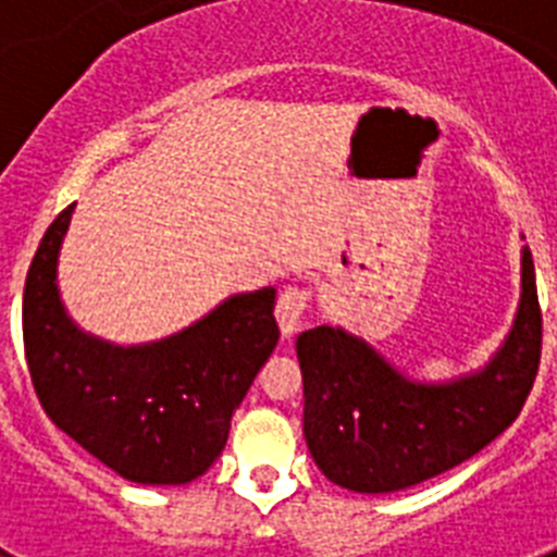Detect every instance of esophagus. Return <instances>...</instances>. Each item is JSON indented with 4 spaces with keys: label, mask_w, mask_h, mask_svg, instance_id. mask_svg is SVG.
I'll return each mask as SVG.
<instances>
[{
    "label": "esophagus",
    "mask_w": 557,
    "mask_h": 557,
    "mask_svg": "<svg viewBox=\"0 0 557 557\" xmlns=\"http://www.w3.org/2000/svg\"><path fill=\"white\" fill-rule=\"evenodd\" d=\"M309 309V289L287 287L275 304V321L282 326L284 337H293L304 323V314Z\"/></svg>",
    "instance_id": "34e87169"
}]
</instances>
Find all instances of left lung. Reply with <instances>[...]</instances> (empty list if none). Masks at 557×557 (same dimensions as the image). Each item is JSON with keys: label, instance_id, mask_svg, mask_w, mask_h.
I'll list each match as a JSON object with an SVG mask.
<instances>
[{"label": "left lung", "instance_id": "8db88e82", "mask_svg": "<svg viewBox=\"0 0 557 557\" xmlns=\"http://www.w3.org/2000/svg\"><path fill=\"white\" fill-rule=\"evenodd\" d=\"M304 435L332 482L391 494L469 460L519 418L541 362V307L530 248L510 334L482 371L412 382L362 337L334 326L298 334Z\"/></svg>", "mask_w": 557, "mask_h": 557}]
</instances>
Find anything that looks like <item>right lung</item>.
I'll list each match as a JSON object with an SVG mask.
<instances>
[{
	"label": "right lung",
	"mask_w": 557,
	"mask_h": 557,
	"mask_svg": "<svg viewBox=\"0 0 557 557\" xmlns=\"http://www.w3.org/2000/svg\"><path fill=\"white\" fill-rule=\"evenodd\" d=\"M75 203L49 225L24 282L29 379L58 430L139 485H184L225 449L231 416L278 343L275 289L231 295L203 321L147 346L81 332L58 293Z\"/></svg>",
	"instance_id": "obj_1"
}]
</instances>
